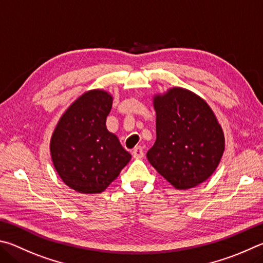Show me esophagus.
Returning <instances> with one entry per match:
<instances>
[{"label":"esophagus","mask_w":263,"mask_h":263,"mask_svg":"<svg viewBox=\"0 0 263 263\" xmlns=\"http://www.w3.org/2000/svg\"><path fill=\"white\" fill-rule=\"evenodd\" d=\"M133 157L139 159V158H142L144 156V153H143V149L141 148V146H137V148H135L134 150H133Z\"/></svg>","instance_id":"esophagus-1"}]
</instances>
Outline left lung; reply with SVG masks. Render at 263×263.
Listing matches in <instances>:
<instances>
[{
	"label": "left lung",
	"mask_w": 263,
	"mask_h": 263,
	"mask_svg": "<svg viewBox=\"0 0 263 263\" xmlns=\"http://www.w3.org/2000/svg\"><path fill=\"white\" fill-rule=\"evenodd\" d=\"M157 139L146 157L178 190L204 182L225 149L222 127L205 101L190 90L172 87L154 98Z\"/></svg>",
	"instance_id": "left-lung-1"
}]
</instances>
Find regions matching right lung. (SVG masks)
I'll list each match as a JSON object with an SVG mask.
<instances>
[{
	"label": "right lung",
	"instance_id": "right-lung-1",
	"mask_svg": "<svg viewBox=\"0 0 263 263\" xmlns=\"http://www.w3.org/2000/svg\"><path fill=\"white\" fill-rule=\"evenodd\" d=\"M112 103L108 92L87 91L69 106L54 129L53 165L63 182L78 193L104 192L132 158L106 128Z\"/></svg>",
	"mask_w": 263,
	"mask_h": 263
}]
</instances>
